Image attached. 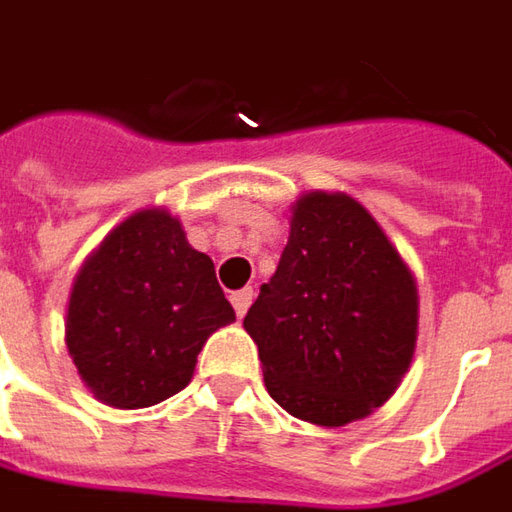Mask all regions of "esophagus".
Returning <instances> with one entry per match:
<instances>
[{"mask_svg":"<svg viewBox=\"0 0 512 512\" xmlns=\"http://www.w3.org/2000/svg\"><path fill=\"white\" fill-rule=\"evenodd\" d=\"M232 306H235V314L238 317H243L246 311H249V306H252V300H255V291L252 289H240V291H232Z\"/></svg>","mask_w":512,"mask_h":512,"instance_id":"1","label":"esophagus"}]
</instances>
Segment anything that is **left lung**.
I'll list each match as a JSON object with an SVG mask.
<instances>
[{
	"instance_id": "8db88e82",
	"label": "left lung",
	"mask_w": 512,
	"mask_h": 512,
	"mask_svg": "<svg viewBox=\"0 0 512 512\" xmlns=\"http://www.w3.org/2000/svg\"><path fill=\"white\" fill-rule=\"evenodd\" d=\"M414 274L348 195L311 192L291 209L289 243L243 328L272 399L337 428L397 391L416 345Z\"/></svg>"
}]
</instances>
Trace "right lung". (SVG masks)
Returning <instances> with one entry per match:
<instances>
[{
    "mask_svg": "<svg viewBox=\"0 0 512 512\" xmlns=\"http://www.w3.org/2000/svg\"><path fill=\"white\" fill-rule=\"evenodd\" d=\"M235 320L215 263L164 209L115 226L76 274L67 351L113 408H147L189 385L203 343Z\"/></svg>",
    "mask_w": 512,
    "mask_h": 512,
    "instance_id": "add662e5",
    "label": "right lung"
}]
</instances>
